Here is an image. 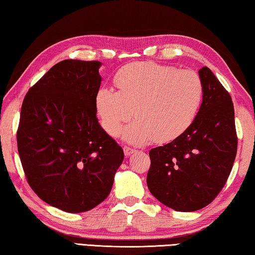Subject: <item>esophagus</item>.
I'll return each mask as SVG.
<instances>
[{"instance_id":"1","label":"esophagus","mask_w":255,"mask_h":255,"mask_svg":"<svg viewBox=\"0 0 255 255\" xmlns=\"http://www.w3.org/2000/svg\"><path fill=\"white\" fill-rule=\"evenodd\" d=\"M135 152H136V149H133V148L127 147V146H125V147H124V153H125V156H126V157L130 156V155L133 154Z\"/></svg>"}]
</instances>
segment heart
<instances>
[{"label": "heart", "instance_id": "b5f03b06", "mask_svg": "<svg viewBox=\"0 0 255 255\" xmlns=\"http://www.w3.org/2000/svg\"><path fill=\"white\" fill-rule=\"evenodd\" d=\"M118 91L101 88L96 109L103 129L110 136L119 135L133 145L173 140L182 135L200 109L204 85L197 73L179 71L153 62L126 65L116 75Z\"/></svg>", "mask_w": 255, "mask_h": 255}]
</instances>
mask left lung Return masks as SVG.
Returning a JSON list of instances; mask_svg holds the SVG:
<instances>
[{"mask_svg": "<svg viewBox=\"0 0 255 255\" xmlns=\"http://www.w3.org/2000/svg\"><path fill=\"white\" fill-rule=\"evenodd\" d=\"M204 98L187 130L149 150L147 187L176 211L204 208L221 192L235 161L237 137L232 98L208 67L199 71Z\"/></svg>", "mask_w": 255, "mask_h": 255, "instance_id": "left-lung-1", "label": "left lung"}]
</instances>
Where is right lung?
I'll return each mask as SVG.
<instances>
[{
    "instance_id": "1",
    "label": "right lung",
    "mask_w": 255,
    "mask_h": 255,
    "mask_svg": "<svg viewBox=\"0 0 255 255\" xmlns=\"http://www.w3.org/2000/svg\"><path fill=\"white\" fill-rule=\"evenodd\" d=\"M101 65L62 60L29 90L21 108L16 140L28 183L66 213L101 204L124 161L123 148L97 118Z\"/></svg>"
}]
</instances>
